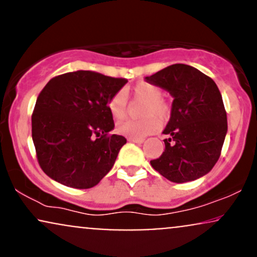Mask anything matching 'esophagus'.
Listing matches in <instances>:
<instances>
[{"label": "esophagus", "mask_w": 257, "mask_h": 257, "mask_svg": "<svg viewBox=\"0 0 257 257\" xmlns=\"http://www.w3.org/2000/svg\"><path fill=\"white\" fill-rule=\"evenodd\" d=\"M129 143H135V144H143L144 139H137V138H128Z\"/></svg>", "instance_id": "1"}]
</instances>
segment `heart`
<instances>
[{"label": "heart", "instance_id": "heart-1", "mask_svg": "<svg viewBox=\"0 0 257 257\" xmlns=\"http://www.w3.org/2000/svg\"><path fill=\"white\" fill-rule=\"evenodd\" d=\"M133 99L145 102L141 111L140 120H123L116 126V132L128 138L143 139L159 129V121L164 122L172 113V105L163 98V90L158 85L141 82L132 88ZM107 108L114 119L124 118L128 110V102L123 91H117L107 102Z\"/></svg>", "mask_w": 257, "mask_h": 257}]
</instances>
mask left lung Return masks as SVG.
Wrapping results in <instances>:
<instances>
[{
	"label": "left lung",
	"mask_w": 257,
	"mask_h": 257,
	"mask_svg": "<svg viewBox=\"0 0 257 257\" xmlns=\"http://www.w3.org/2000/svg\"><path fill=\"white\" fill-rule=\"evenodd\" d=\"M173 96L163 134L164 152L151 161L162 176L187 182L208 174L220 158L227 133V114L217 85L190 65L174 64L146 77Z\"/></svg>",
	"instance_id": "1"
}]
</instances>
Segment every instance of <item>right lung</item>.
Instances as JSON below:
<instances>
[{
	"instance_id": "right-lung-1",
	"label": "right lung",
	"mask_w": 257,
	"mask_h": 257,
	"mask_svg": "<svg viewBox=\"0 0 257 257\" xmlns=\"http://www.w3.org/2000/svg\"><path fill=\"white\" fill-rule=\"evenodd\" d=\"M94 71L52 78L32 112V140L40 167L49 178L72 188L98 185L111 170L126 139L114 128L108 100L126 83Z\"/></svg>"
}]
</instances>
